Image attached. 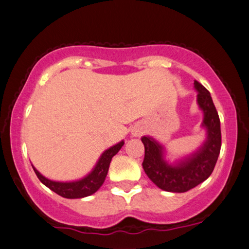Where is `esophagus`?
Masks as SVG:
<instances>
[{
  "label": "esophagus",
  "mask_w": 249,
  "mask_h": 249,
  "mask_svg": "<svg viewBox=\"0 0 249 249\" xmlns=\"http://www.w3.org/2000/svg\"><path fill=\"white\" fill-rule=\"evenodd\" d=\"M134 135H135V136H138V135H140V133H136V132H135V133H134Z\"/></svg>",
  "instance_id": "esophagus-1"
}]
</instances>
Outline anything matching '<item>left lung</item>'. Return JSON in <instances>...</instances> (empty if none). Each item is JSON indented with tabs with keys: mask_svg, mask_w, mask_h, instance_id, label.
I'll return each mask as SVG.
<instances>
[{
	"mask_svg": "<svg viewBox=\"0 0 249 249\" xmlns=\"http://www.w3.org/2000/svg\"><path fill=\"white\" fill-rule=\"evenodd\" d=\"M197 90V104L204 117L202 126L206 129V140L197 151L176 163L164 160V148L150 136L141 139L144 144L143 169L157 186L166 192L184 193L197 186L212 174L221 149V129L218 111L211 94L201 83L194 81Z\"/></svg>",
	"mask_w": 249,
	"mask_h": 249,
	"instance_id": "obj_1",
	"label": "left lung"
}]
</instances>
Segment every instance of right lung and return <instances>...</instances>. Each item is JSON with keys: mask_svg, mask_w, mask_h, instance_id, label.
<instances>
[{"mask_svg": "<svg viewBox=\"0 0 249 249\" xmlns=\"http://www.w3.org/2000/svg\"><path fill=\"white\" fill-rule=\"evenodd\" d=\"M124 145V141H121L117 144L110 146L109 149H107L103 155L100 156L99 160L96 163V166L91 173L87 175L86 177L81 178L79 180L74 181H55L51 180L43 176L33 164L35 173H36L37 177L39 178V180L43 183L45 186H47L50 190L55 192L56 194L65 198H82L87 197V196L92 195L93 193L99 190L101 185L104 184L105 178L107 176L108 169H109L110 161L113 159V157L120 151L122 146Z\"/></svg>", "mask_w": 249, "mask_h": 249, "instance_id": "1", "label": "right lung"}]
</instances>
